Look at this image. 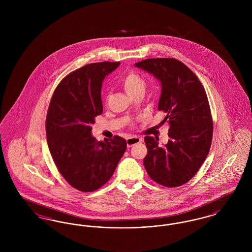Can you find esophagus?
I'll return each instance as SVG.
<instances>
[{
  "instance_id": "34e87169",
  "label": "esophagus",
  "mask_w": 252,
  "mask_h": 252,
  "mask_svg": "<svg viewBox=\"0 0 252 252\" xmlns=\"http://www.w3.org/2000/svg\"><path fill=\"white\" fill-rule=\"evenodd\" d=\"M143 142V139L142 138H139V137H128L126 139V144H127V147H131L132 145H134L135 144H138V143H141Z\"/></svg>"
}]
</instances>
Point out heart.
Wrapping results in <instances>:
<instances>
[{
  "label": "heart",
  "mask_w": 252,
  "mask_h": 252,
  "mask_svg": "<svg viewBox=\"0 0 252 252\" xmlns=\"http://www.w3.org/2000/svg\"><path fill=\"white\" fill-rule=\"evenodd\" d=\"M121 84L129 96L137 93H144L145 90V81L138 72L130 71L121 79Z\"/></svg>",
  "instance_id": "b5f03b06"
}]
</instances>
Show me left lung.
Returning a JSON list of instances; mask_svg holds the SVG:
<instances>
[{"mask_svg": "<svg viewBox=\"0 0 252 252\" xmlns=\"http://www.w3.org/2000/svg\"><path fill=\"white\" fill-rule=\"evenodd\" d=\"M135 66L152 73L161 83L158 110L170 126L167 144L144 137V165L157 183L173 188L187 183L197 173L213 140V118L205 89L197 76L176 59H147Z\"/></svg>", "mask_w": 252, "mask_h": 252, "instance_id": "1", "label": "left lung"}]
</instances>
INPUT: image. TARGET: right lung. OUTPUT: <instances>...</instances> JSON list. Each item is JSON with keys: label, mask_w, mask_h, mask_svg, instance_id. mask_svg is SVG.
<instances>
[{"label": "right lung", "mask_w": 252, "mask_h": 252, "mask_svg": "<svg viewBox=\"0 0 252 252\" xmlns=\"http://www.w3.org/2000/svg\"><path fill=\"white\" fill-rule=\"evenodd\" d=\"M120 62L87 64L66 75L56 88L46 117L49 150L61 176L74 189L95 191L108 182L126 149L114 136L96 141L92 125L102 114V82Z\"/></svg>", "instance_id": "right-lung-1"}]
</instances>
